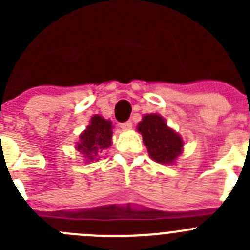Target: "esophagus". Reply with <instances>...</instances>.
<instances>
[{
    "label": "esophagus",
    "instance_id": "esophagus-1",
    "mask_svg": "<svg viewBox=\"0 0 250 250\" xmlns=\"http://www.w3.org/2000/svg\"><path fill=\"white\" fill-rule=\"evenodd\" d=\"M120 127L124 130H129L132 127V123L131 121H125V123H121Z\"/></svg>",
    "mask_w": 250,
    "mask_h": 250
}]
</instances>
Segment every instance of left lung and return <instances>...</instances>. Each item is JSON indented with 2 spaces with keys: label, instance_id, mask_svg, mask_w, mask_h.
Instances as JSON below:
<instances>
[{
  "label": "left lung",
  "instance_id": "obj_1",
  "mask_svg": "<svg viewBox=\"0 0 250 250\" xmlns=\"http://www.w3.org/2000/svg\"><path fill=\"white\" fill-rule=\"evenodd\" d=\"M138 130L143 135L150 156L158 163L170 164L182 152V138L167 127L164 119L159 115H145Z\"/></svg>",
  "mask_w": 250,
  "mask_h": 250
}]
</instances>
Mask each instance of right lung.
Wrapping results in <instances>:
<instances>
[{
    "instance_id": "1",
    "label": "right lung",
    "mask_w": 250,
    "mask_h": 250,
    "mask_svg": "<svg viewBox=\"0 0 250 250\" xmlns=\"http://www.w3.org/2000/svg\"><path fill=\"white\" fill-rule=\"evenodd\" d=\"M111 123L99 115H95L91 119V124L81 134L77 150L83 152L85 158L91 160L92 158L99 155V152H103L111 145Z\"/></svg>"
}]
</instances>
